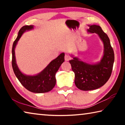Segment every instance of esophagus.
<instances>
[{
    "label": "esophagus",
    "mask_w": 125,
    "mask_h": 125,
    "mask_svg": "<svg viewBox=\"0 0 125 125\" xmlns=\"http://www.w3.org/2000/svg\"><path fill=\"white\" fill-rule=\"evenodd\" d=\"M71 57L69 56V55H67V54H65V56H64V60L65 61H68L69 60H71Z\"/></svg>",
    "instance_id": "obj_1"
}]
</instances>
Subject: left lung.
<instances>
[{
	"instance_id": "obj_1",
	"label": "left lung",
	"mask_w": 125,
	"mask_h": 125,
	"mask_svg": "<svg viewBox=\"0 0 125 125\" xmlns=\"http://www.w3.org/2000/svg\"><path fill=\"white\" fill-rule=\"evenodd\" d=\"M88 32L99 35L104 44V55L100 62L89 64L72 55L69 61L72 69L75 74L74 82L80 90L87 91L96 89L106 83L110 77L114 62V52L109 38L99 25H88Z\"/></svg>"
}]
</instances>
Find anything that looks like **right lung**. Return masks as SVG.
<instances>
[{"label":"right lung","instance_id":"add662e5","mask_svg":"<svg viewBox=\"0 0 125 125\" xmlns=\"http://www.w3.org/2000/svg\"><path fill=\"white\" fill-rule=\"evenodd\" d=\"M33 28V25H26L19 31L18 37L15 40L12 48V67L16 77L21 84L27 90L32 93H43L51 90L56 85V73L62 63L64 61V53H62L51 62L45 69L38 74L27 75L20 71L16 62L15 48L23 33Z\"/></svg>","mask_w":125,"mask_h":125}]
</instances>
